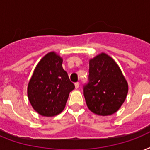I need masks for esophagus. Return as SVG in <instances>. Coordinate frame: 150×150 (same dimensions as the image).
<instances>
[{
    "label": "esophagus",
    "mask_w": 150,
    "mask_h": 150,
    "mask_svg": "<svg viewBox=\"0 0 150 150\" xmlns=\"http://www.w3.org/2000/svg\"><path fill=\"white\" fill-rule=\"evenodd\" d=\"M75 86L76 89H78V88L79 87V83H75Z\"/></svg>",
    "instance_id": "34e87169"
}]
</instances>
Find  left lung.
<instances>
[{"label":"left lung","instance_id":"obj_1","mask_svg":"<svg viewBox=\"0 0 150 150\" xmlns=\"http://www.w3.org/2000/svg\"><path fill=\"white\" fill-rule=\"evenodd\" d=\"M128 93L120 68L105 52L90 60L89 83L83 88L88 108L99 116H110L120 109Z\"/></svg>","mask_w":150,"mask_h":150}]
</instances>
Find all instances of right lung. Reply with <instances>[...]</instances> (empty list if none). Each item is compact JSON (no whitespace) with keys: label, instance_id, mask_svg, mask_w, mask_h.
I'll list each match as a JSON object with an SVG mask.
<instances>
[{"label":"right lung","instance_id":"obj_1","mask_svg":"<svg viewBox=\"0 0 150 150\" xmlns=\"http://www.w3.org/2000/svg\"><path fill=\"white\" fill-rule=\"evenodd\" d=\"M63 59L55 52L43 57L30 79L27 96L30 105L41 116L52 117L65 108L75 85L62 67Z\"/></svg>","mask_w":150,"mask_h":150}]
</instances>
